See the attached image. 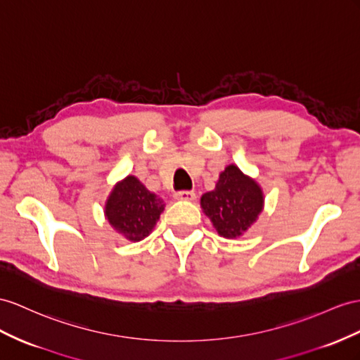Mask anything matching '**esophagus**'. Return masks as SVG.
Returning <instances> with one entry per match:
<instances>
[{
	"instance_id": "34e87169",
	"label": "esophagus",
	"mask_w": 360,
	"mask_h": 360,
	"mask_svg": "<svg viewBox=\"0 0 360 360\" xmlns=\"http://www.w3.org/2000/svg\"><path fill=\"white\" fill-rule=\"evenodd\" d=\"M174 199H178V200H195L196 193L195 191H178V193H174Z\"/></svg>"
}]
</instances>
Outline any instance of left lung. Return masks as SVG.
<instances>
[{"label":"left lung","instance_id":"obj_1","mask_svg":"<svg viewBox=\"0 0 360 360\" xmlns=\"http://www.w3.org/2000/svg\"><path fill=\"white\" fill-rule=\"evenodd\" d=\"M200 208L219 236L242 237L264 208V195L259 182L248 176L236 164L220 172L214 190L200 198Z\"/></svg>","mask_w":360,"mask_h":360}]
</instances>
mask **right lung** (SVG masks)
Returning <instances> with one entry per match:
<instances>
[{"instance_id":"add662e5","label":"right lung","mask_w":360,"mask_h":360,"mask_svg":"<svg viewBox=\"0 0 360 360\" xmlns=\"http://www.w3.org/2000/svg\"><path fill=\"white\" fill-rule=\"evenodd\" d=\"M161 198L129 174L118 181L105 202V217L115 231L131 242H140L152 233L164 211Z\"/></svg>"}]
</instances>
